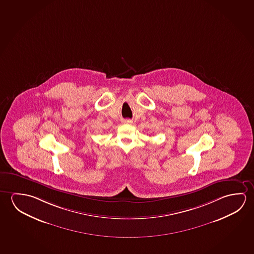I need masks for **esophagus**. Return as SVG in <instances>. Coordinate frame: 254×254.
<instances>
[{"label": "esophagus", "mask_w": 254, "mask_h": 254, "mask_svg": "<svg viewBox=\"0 0 254 254\" xmlns=\"http://www.w3.org/2000/svg\"><path fill=\"white\" fill-rule=\"evenodd\" d=\"M123 123H125V124H131L132 121H131V120H129V119H125V120L123 121Z\"/></svg>", "instance_id": "esophagus-1"}]
</instances>
